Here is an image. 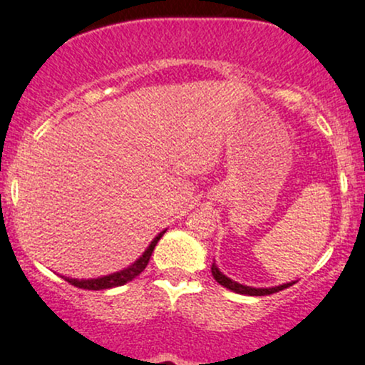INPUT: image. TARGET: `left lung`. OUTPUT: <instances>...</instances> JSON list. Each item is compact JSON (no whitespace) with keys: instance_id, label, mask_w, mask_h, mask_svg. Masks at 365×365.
<instances>
[{"instance_id":"1","label":"left lung","mask_w":365,"mask_h":365,"mask_svg":"<svg viewBox=\"0 0 365 365\" xmlns=\"http://www.w3.org/2000/svg\"><path fill=\"white\" fill-rule=\"evenodd\" d=\"M212 276H214V279L219 282V284H222L224 288L231 289V292L240 293V294H248V297H265V294L277 293L281 292V289L289 288V286L294 284V281H292V282H284V284H279V286H272V288H252V286L240 284V282L232 281L231 277H227L226 274L220 272L219 267L215 265V262L212 264Z\"/></svg>"}]
</instances>
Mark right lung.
I'll return each mask as SVG.
<instances>
[{
  "label": "right lung",
  "mask_w": 365,
  "mask_h": 365,
  "mask_svg": "<svg viewBox=\"0 0 365 365\" xmlns=\"http://www.w3.org/2000/svg\"><path fill=\"white\" fill-rule=\"evenodd\" d=\"M167 231V229H165ZM165 231L158 232L157 236L153 237V241L148 245V248L145 250V253H143L139 259L134 262V264H130L129 267L122 269V271L118 272H113V274H108V276H103V277H96V279H72V277H63L65 281H68L71 284L77 286V288H83V289H94V292H98V289H110V288H115V286H122L125 284V282L133 281L134 277L139 276L143 271H145V267L148 265L150 262V257L151 253H153L155 247H157L158 240L165 235Z\"/></svg>",
  "instance_id": "right-lung-1"
}]
</instances>
